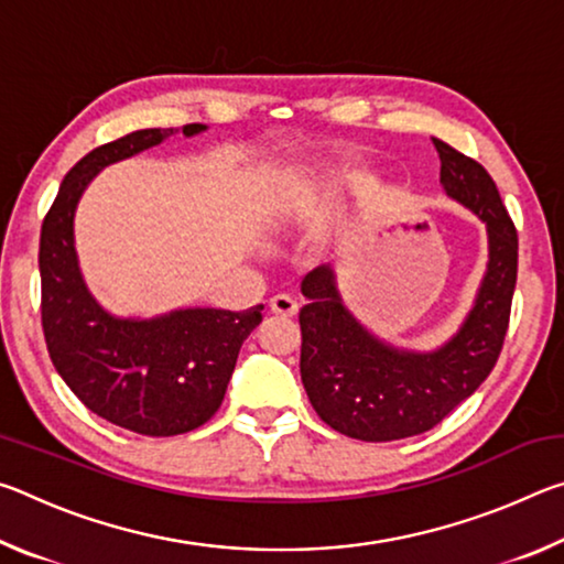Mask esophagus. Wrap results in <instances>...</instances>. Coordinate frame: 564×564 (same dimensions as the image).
<instances>
[{
	"mask_svg": "<svg viewBox=\"0 0 564 564\" xmlns=\"http://www.w3.org/2000/svg\"><path fill=\"white\" fill-rule=\"evenodd\" d=\"M271 313H275V316H283V318H293L295 313H299V303H295L291 295L279 293L271 299Z\"/></svg>",
	"mask_w": 564,
	"mask_h": 564,
	"instance_id": "1",
	"label": "esophagus"
}]
</instances>
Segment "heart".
<instances>
[{"label":"heart","instance_id":"1","mask_svg":"<svg viewBox=\"0 0 564 564\" xmlns=\"http://www.w3.org/2000/svg\"><path fill=\"white\" fill-rule=\"evenodd\" d=\"M311 188L308 186H291L285 194L281 196V202H289V204H303L305 198H308Z\"/></svg>","mask_w":564,"mask_h":564}]
</instances>
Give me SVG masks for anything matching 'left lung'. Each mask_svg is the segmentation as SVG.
Wrapping results in <instances>:
<instances>
[{
	"label": "left lung",
	"instance_id": "8db88e82",
	"mask_svg": "<svg viewBox=\"0 0 564 564\" xmlns=\"http://www.w3.org/2000/svg\"><path fill=\"white\" fill-rule=\"evenodd\" d=\"M447 196L488 226L490 261L473 311L445 346L417 352L390 346L343 305L330 265L301 283V380L323 423L366 443L400 441L431 431L470 398L500 358L508 333L518 231L498 186L475 159L433 139Z\"/></svg>",
	"mask_w": 564,
	"mask_h": 564
}]
</instances>
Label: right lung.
I'll use <instances>...</instances> for the list:
<instances>
[{"label":"right lung","mask_w":564,"mask_h":564,"mask_svg":"<svg viewBox=\"0 0 564 564\" xmlns=\"http://www.w3.org/2000/svg\"><path fill=\"white\" fill-rule=\"evenodd\" d=\"M178 129L131 131L89 151L64 176L40 238L42 328L56 373L91 413L131 433L196 431L221 405L238 350L263 321V305L234 313L178 308L119 318L89 293L74 248V212L104 166L151 149ZM206 131L186 123L184 137Z\"/></svg>","instance_id":"right-lung-1"}]
</instances>
